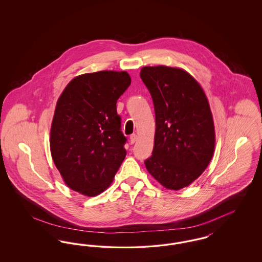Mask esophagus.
Instances as JSON below:
<instances>
[{
	"label": "esophagus",
	"mask_w": 262,
	"mask_h": 262,
	"mask_svg": "<svg viewBox=\"0 0 262 262\" xmlns=\"http://www.w3.org/2000/svg\"><path fill=\"white\" fill-rule=\"evenodd\" d=\"M137 140V135H132L130 137H129V142H130V144H134L136 141Z\"/></svg>",
	"instance_id": "34e87169"
}]
</instances>
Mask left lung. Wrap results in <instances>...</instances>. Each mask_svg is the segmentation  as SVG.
Wrapping results in <instances>:
<instances>
[{"instance_id": "8db88e82", "label": "left lung", "mask_w": 262, "mask_h": 262, "mask_svg": "<svg viewBox=\"0 0 262 262\" xmlns=\"http://www.w3.org/2000/svg\"><path fill=\"white\" fill-rule=\"evenodd\" d=\"M140 77L153 100L156 122L154 147L145 167L166 188L187 187L204 172L214 152L208 100L200 83L182 69L144 67Z\"/></svg>"}]
</instances>
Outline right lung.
<instances>
[{
    "mask_svg": "<svg viewBox=\"0 0 262 262\" xmlns=\"http://www.w3.org/2000/svg\"><path fill=\"white\" fill-rule=\"evenodd\" d=\"M130 84L126 72L75 77L58 99L51 125L52 158L70 188L96 196L111 185L126 155L117 100Z\"/></svg>",
    "mask_w": 262,
    "mask_h": 262,
    "instance_id": "1",
    "label": "right lung"
}]
</instances>
